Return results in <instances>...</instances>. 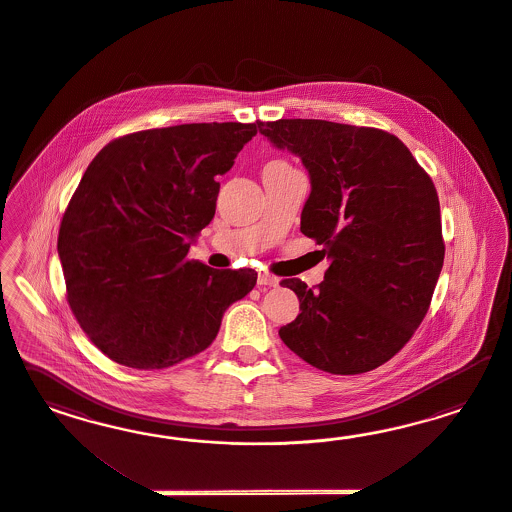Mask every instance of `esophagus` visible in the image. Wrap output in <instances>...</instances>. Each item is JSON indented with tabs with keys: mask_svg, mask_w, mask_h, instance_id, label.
I'll list each match as a JSON object with an SVG mask.
<instances>
[{
	"mask_svg": "<svg viewBox=\"0 0 512 512\" xmlns=\"http://www.w3.org/2000/svg\"><path fill=\"white\" fill-rule=\"evenodd\" d=\"M259 285H263V287H276L279 283V279L276 276H272V274H268V272H259Z\"/></svg>",
	"mask_w": 512,
	"mask_h": 512,
	"instance_id": "1",
	"label": "esophagus"
}]
</instances>
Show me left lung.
Returning <instances> with one entry per match:
<instances>
[{
    "label": "left lung",
    "instance_id": "8db88e82",
    "mask_svg": "<svg viewBox=\"0 0 512 512\" xmlns=\"http://www.w3.org/2000/svg\"><path fill=\"white\" fill-rule=\"evenodd\" d=\"M279 150L302 159L311 191L300 231L330 261L315 291L283 279L300 313L279 338L328 373L370 372L419 328L443 268L439 199L402 140L326 120L257 122Z\"/></svg>",
    "mask_w": 512,
    "mask_h": 512
}]
</instances>
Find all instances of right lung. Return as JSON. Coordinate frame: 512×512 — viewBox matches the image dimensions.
Segmentation results:
<instances>
[{"mask_svg": "<svg viewBox=\"0 0 512 512\" xmlns=\"http://www.w3.org/2000/svg\"><path fill=\"white\" fill-rule=\"evenodd\" d=\"M257 124H184L112 140L84 172L58 236L78 325L114 362L161 370L216 340L257 283L187 251L216 214L219 182Z\"/></svg>", "mask_w": 512, "mask_h": 512, "instance_id": "add662e5", "label": "right lung"}]
</instances>
